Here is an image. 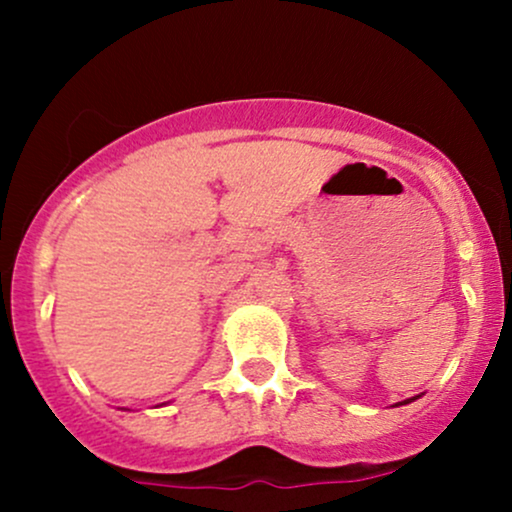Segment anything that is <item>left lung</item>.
<instances>
[{"mask_svg": "<svg viewBox=\"0 0 512 512\" xmlns=\"http://www.w3.org/2000/svg\"><path fill=\"white\" fill-rule=\"evenodd\" d=\"M414 399H419V397H411V399H404V402H397L395 407H402V404H409V402H414Z\"/></svg>", "mask_w": 512, "mask_h": 512, "instance_id": "obj_1", "label": "left lung"}]
</instances>
